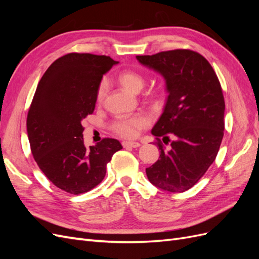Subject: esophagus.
I'll return each mask as SVG.
<instances>
[{
  "instance_id": "obj_1",
  "label": "esophagus",
  "mask_w": 259,
  "mask_h": 259,
  "mask_svg": "<svg viewBox=\"0 0 259 259\" xmlns=\"http://www.w3.org/2000/svg\"><path fill=\"white\" fill-rule=\"evenodd\" d=\"M124 148H138L140 147V144L137 142H123L122 143Z\"/></svg>"
}]
</instances>
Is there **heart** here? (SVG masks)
<instances>
[{
    "instance_id": "heart-1",
    "label": "heart",
    "mask_w": 259,
    "mask_h": 259,
    "mask_svg": "<svg viewBox=\"0 0 259 259\" xmlns=\"http://www.w3.org/2000/svg\"><path fill=\"white\" fill-rule=\"evenodd\" d=\"M119 82L125 90L132 93H138L143 90L145 85V77L135 71H124L119 75ZM107 92V82L103 81L97 90V101L104 99ZM148 117L143 114L133 116H120L112 124V130L123 138H135L139 133L149 126Z\"/></svg>"
}]
</instances>
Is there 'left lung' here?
<instances>
[{
  "instance_id": "8db88e82",
  "label": "left lung",
  "mask_w": 259,
  "mask_h": 259,
  "mask_svg": "<svg viewBox=\"0 0 259 259\" xmlns=\"http://www.w3.org/2000/svg\"><path fill=\"white\" fill-rule=\"evenodd\" d=\"M136 58L164 77L167 93L163 113L151 131L161 154L146 168L147 177L164 191L184 192L205 174L221 147L225 130L221 83L209 62L190 50ZM168 134L176 140L166 151L159 137L165 142Z\"/></svg>"
}]
</instances>
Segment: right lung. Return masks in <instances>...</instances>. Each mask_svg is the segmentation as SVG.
<instances>
[{
  "label": "right lung",
  "instance_id": "1",
  "mask_svg": "<svg viewBox=\"0 0 259 259\" xmlns=\"http://www.w3.org/2000/svg\"><path fill=\"white\" fill-rule=\"evenodd\" d=\"M116 64L104 55L70 53L55 60L37 84L27 117L31 152L44 175L66 192L80 194L100 184L122 149L112 138L86 148L82 126L95 109L103 75Z\"/></svg>",
  "mask_w": 259,
  "mask_h": 259
}]
</instances>
